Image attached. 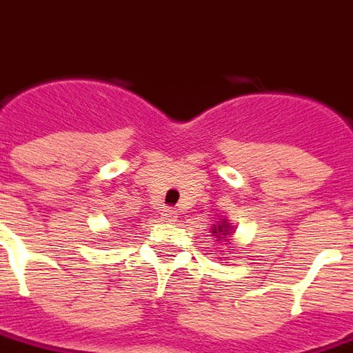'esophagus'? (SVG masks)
<instances>
[{
	"mask_svg": "<svg viewBox=\"0 0 353 353\" xmlns=\"http://www.w3.org/2000/svg\"><path fill=\"white\" fill-rule=\"evenodd\" d=\"M163 220H165V222H174V220H176V211L166 209V211L163 212Z\"/></svg>",
	"mask_w": 353,
	"mask_h": 353,
	"instance_id": "esophagus-1",
	"label": "esophagus"
}]
</instances>
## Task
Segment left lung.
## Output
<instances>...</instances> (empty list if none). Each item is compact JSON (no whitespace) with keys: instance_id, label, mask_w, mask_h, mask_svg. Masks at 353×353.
I'll list each match as a JSON object with an SVG mask.
<instances>
[{"instance_id":"8db88e82","label":"left lung","mask_w":353,"mask_h":353,"mask_svg":"<svg viewBox=\"0 0 353 353\" xmlns=\"http://www.w3.org/2000/svg\"><path fill=\"white\" fill-rule=\"evenodd\" d=\"M211 233L214 236H216L219 241L228 242V241H230V235H231V233H233V228H231V225L228 224V220H222V222H216V225L212 228Z\"/></svg>"}]
</instances>
